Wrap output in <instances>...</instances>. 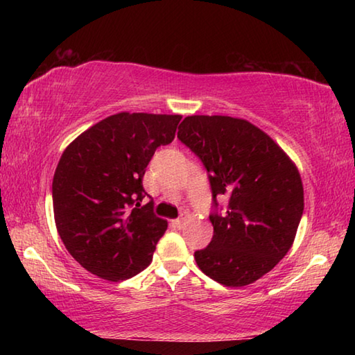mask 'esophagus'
Listing matches in <instances>:
<instances>
[{"label":"esophagus","mask_w":355,"mask_h":355,"mask_svg":"<svg viewBox=\"0 0 355 355\" xmlns=\"http://www.w3.org/2000/svg\"><path fill=\"white\" fill-rule=\"evenodd\" d=\"M173 225H175L177 228H183V225H184V218H178V219H175L172 222Z\"/></svg>","instance_id":"1"}]
</instances>
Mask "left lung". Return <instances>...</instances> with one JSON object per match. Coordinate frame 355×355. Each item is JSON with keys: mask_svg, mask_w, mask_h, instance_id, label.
<instances>
[{"mask_svg": "<svg viewBox=\"0 0 355 355\" xmlns=\"http://www.w3.org/2000/svg\"><path fill=\"white\" fill-rule=\"evenodd\" d=\"M178 139L208 172L214 233L196 250L197 266L225 286L254 284L291 249L304 213V188L296 164L264 131L244 119L189 116ZM229 199L217 213L215 197Z\"/></svg>", "mask_w": 355, "mask_h": 355, "instance_id": "obj_1", "label": "left lung"}]
</instances>
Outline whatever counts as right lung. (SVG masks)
I'll list each match as a JSON object with an SVG mask.
<instances>
[{
	"instance_id": "right-lung-1",
	"label": "right lung",
	"mask_w": 355,
	"mask_h": 355,
	"mask_svg": "<svg viewBox=\"0 0 355 355\" xmlns=\"http://www.w3.org/2000/svg\"><path fill=\"white\" fill-rule=\"evenodd\" d=\"M182 116L119 112L64 150L53 177V211L65 249L89 272L119 282L152 261L167 220L153 213L142 178Z\"/></svg>"
}]
</instances>
